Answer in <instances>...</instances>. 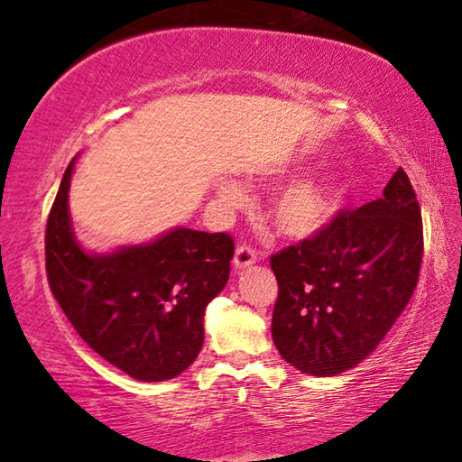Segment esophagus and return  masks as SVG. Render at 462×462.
Masks as SVG:
<instances>
[{
    "instance_id": "1",
    "label": "esophagus",
    "mask_w": 462,
    "mask_h": 462,
    "mask_svg": "<svg viewBox=\"0 0 462 462\" xmlns=\"http://www.w3.org/2000/svg\"><path fill=\"white\" fill-rule=\"evenodd\" d=\"M256 259H259V254H256V250L248 245H240L236 248V254H234V267L238 271L240 269H246L250 264H254Z\"/></svg>"
}]
</instances>
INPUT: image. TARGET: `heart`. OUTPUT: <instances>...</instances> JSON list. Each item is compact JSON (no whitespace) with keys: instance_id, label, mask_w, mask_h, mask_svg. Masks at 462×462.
<instances>
[{"instance_id":"1","label":"heart","mask_w":462,"mask_h":462,"mask_svg":"<svg viewBox=\"0 0 462 462\" xmlns=\"http://www.w3.org/2000/svg\"><path fill=\"white\" fill-rule=\"evenodd\" d=\"M222 198L238 206L245 201V193L238 185L226 183L222 187ZM346 189L334 177L303 179L279 195L271 209V217L277 230L289 238H311L326 230L336 216L342 212Z\"/></svg>"}]
</instances>
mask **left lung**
Wrapping results in <instances>:
<instances>
[{
    "instance_id": "1",
    "label": "left lung",
    "mask_w": 462,
    "mask_h": 462,
    "mask_svg": "<svg viewBox=\"0 0 462 462\" xmlns=\"http://www.w3.org/2000/svg\"><path fill=\"white\" fill-rule=\"evenodd\" d=\"M421 253L420 203L397 169L379 199L344 209L326 230L271 256L281 356L314 377L365 361L411 300Z\"/></svg>"
}]
</instances>
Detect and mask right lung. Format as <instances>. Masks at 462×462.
Here are the masks:
<instances>
[{
    "label": "right lung",
    "mask_w": 462,
    "mask_h": 462,
    "mask_svg": "<svg viewBox=\"0 0 462 462\" xmlns=\"http://www.w3.org/2000/svg\"><path fill=\"white\" fill-rule=\"evenodd\" d=\"M67 167L46 222V275L77 334L138 381L181 374L203 346V314L230 277L228 234L173 228L152 242L88 253L75 238Z\"/></svg>",
    "instance_id": "obj_1"
}]
</instances>
